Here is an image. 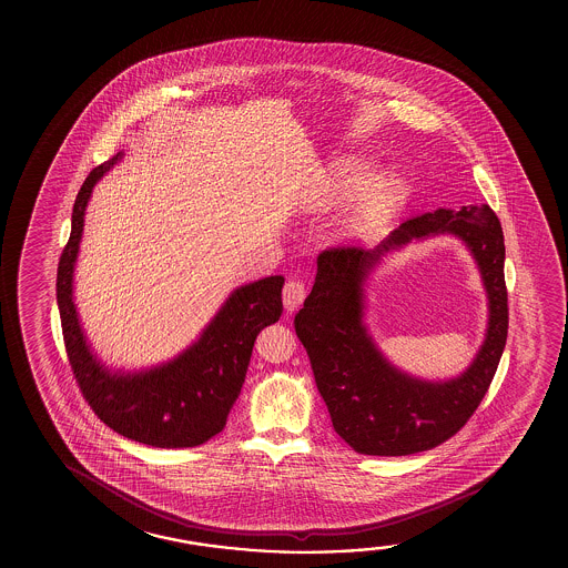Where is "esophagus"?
I'll return each instance as SVG.
<instances>
[{
  "mask_svg": "<svg viewBox=\"0 0 568 568\" xmlns=\"http://www.w3.org/2000/svg\"><path fill=\"white\" fill-rule=\"evenodd\" d=\"M305 297H307V287H305L303 281L295 277V280H288L285 283V287H283V305H285L287 311H295V308L301 307Z\"/></svg>",
  "mask_w": 568,
  "mask_h": 568,
  "instance_id": "esophagus-1",
  "label": "esophagus"
}]
</instances>
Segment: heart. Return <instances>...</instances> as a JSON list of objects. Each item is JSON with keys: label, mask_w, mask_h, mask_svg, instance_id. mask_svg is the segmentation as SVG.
<instances>
[{"label": "heart", "mask_w": 568, "mask_h": 568, "mask_svg": "<svg viewBox=\"0 0 568 568\" xmlns=\"http://www.w3.org/2000/svg\"><path fill=\"white\" fill-rule=\"evenodd\" d=\"M408 187L400 178H374L373 168L364 160L346 156L326 168L316 182V210H335L351 202L338 232L344 237H366L388 224L392 215L406 202Z\"/></svg>", "instance_id": "obj_1"}]
</instances>
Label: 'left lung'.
<instances>
[{
	"label": "left lung",
	"mask_w": 568,
	"mask_h": 568,
	"mask_svg": "<svg viewBox=\"0 0 568 568\" xmlns=\"http://www.w3.org/2000/svg\"><path fill=\"white\" fill-rule=\"evenodd\" d=\"M434 232H454L465 240L490 297V328L475 364L459 379L436 385L409 379L386 364L362 325L367 270L382 252ZM503 263L501 224L487 204L409 217L376 250L336 245L318 253L315 285L295 316V331L307 348L333 428L348 446L364 456H409L444 444L464 428L489 390L507 343Z\"/></svg>",
	"instance_id": "1"
}]
</instances>
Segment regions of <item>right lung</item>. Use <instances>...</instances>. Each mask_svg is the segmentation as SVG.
I'll return each instance as SVG.
<instances>
[{
  "label": "right lung",
  "mask_w": 568,
  "mask_h": 568,
  "mask_svg": "<svg viewBox=\"0 0 568 568\" xmlns=\"http://www.w3.org/2000/svg\"><path fill=\"white\" fill-rule=\"evenodd\" d=\"M122 152L91 170L77 194L71 235L57 267V305L67 358L84 400L116 434L152 447H194L225 428L242 392L253 343L283 313L281 275L235 288L200 341L172 363L149 373L112 374L94 358L77 318L73 270L83 235L84 207Z\"/></svg>",
  "instance_id": "1"
}]
</instances>
